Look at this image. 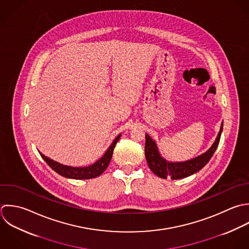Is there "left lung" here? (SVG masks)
Segmentation results:
<instances>
[{"label":"left lung","instance_id":"1","mask_svg":"<svg viewBox=\"0 0 249 249\" xmlns=\"http://www.w3.org/2000/svg\"><path fill=\"white\" fill-rule=\"evenodd\" d=\"M222 130L223 121L221 123L220 131L213 145L205 153L183 162H170L163 158L159 152L155 141L152 140L148 134H145L144 153L148 167L157 177L165 179L168 177H170L172 179H180L194 175L202 170L213 157L218 146Z\"/></svg>","mask_w":249,"mask_h":249}]
</instances>
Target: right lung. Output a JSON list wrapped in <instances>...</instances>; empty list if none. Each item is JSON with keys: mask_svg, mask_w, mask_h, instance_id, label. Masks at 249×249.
Masks as SVG:
<instances>
[{"mask_svg": "<svg viewBox=\"0 0 249 249\" xmlns=\"http://www.w3.org/2000/svg\"><path fill=\"white\" fill-rule=\"evenodd\" d=\"M120 137H121V134H119L115 138V140L112 142L108 149L98 161H96L94 164L87 167H71V166L63 165L44 156L40 152L39 154L41 158L47 163V165L60 176L67 178H72V179H90V178H94L101 176L106 171V169L107 168L111 160L115 144L119 141Z\"/></svg>", "mask_w": 249, "mask_h": 249, "instance_id": "add662e5", "label": "right lung"}]
</instances>
